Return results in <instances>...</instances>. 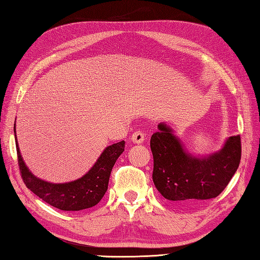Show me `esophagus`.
<instances>
[{
  "mask_svg": "<svg viewBox=\"0 0 260 260\" xmlns=\"http://www.w3.org/2000/svg\"><path fill=\"white\" fill-rule=\"evenodd\" d=\"M131 140L132 142L135 143V144H142V143L145 141V134L143 133L142 131H137L135 133L132 134Z\"/></svg>",
  "mask_w": 260,
  "mask_h": 260,
  "instance_id": "esophagus-1",
  "label": "esophagus"
}]
</instances>
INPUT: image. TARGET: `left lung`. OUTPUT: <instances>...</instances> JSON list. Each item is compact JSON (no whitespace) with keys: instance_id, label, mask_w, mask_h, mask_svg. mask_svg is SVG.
Wrapping results in <instances>:
<instances>
[{"instance_id":"left-lung-1","label":"left lung","mask_w":260,"mask_h":260,"mask_svg":"<svg viewBox=\"0 0 260 260\" xmlns=\"http://www.w3.org/2000/svg\"><path fill=\"white\" fill-rule=\"evenodd\" d=\"M151 137L153 182L161 194L173 202L208 200L228 185L241 158L240 136H231L221 150L208 156L187 152L165 123Z\"/></svg>"}]
</instances>
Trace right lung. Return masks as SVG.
<instances>
[{"instance_id": "right-lung-1", "label": "right lung", "mask_w": 260, "mask_h": 260, "mask_svg": "<svg viewBox=\"0 0 260 260\" xmlns=\"http://www.w3.org/2000/svg\"><path fill=\"white\" fill-rule=\"evenodd\" d=\"M15 145L20 172L27 189H30L37 197L42 199L48 204L59 210L80 211L96 206L103 199L107 191L109 176L114 164L124 152L125 142L121 141L107 146L98 157L97 162L84 176L67 183H50L33 175L21 156L16 135Z\"/></svg>"}]
</instances>
